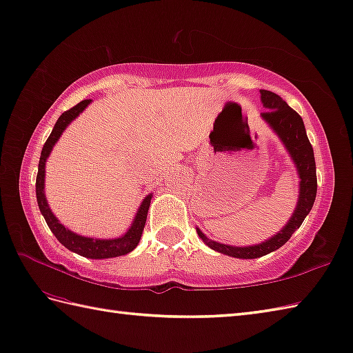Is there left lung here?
<instances>
[{
	"instance_id": "8db88e82",
	"label": "left lung",
	"mask_w": 353,
	"mask_h": 353,
	"mask_svg": "<svg viewBox=\"0 0 353 353\" xmlns=\"http://www.w3.org/2000/svg\"><path fill=\"white\" fill-rule=\"evenodd\" d=\"M261 102L265 110H268L261 114V119L277 135V139L283 145L294 168L297 170L299 196L296 208H294L291 218L288 219L282 230L263 242L254 243V245L236 247L212 241L210 237H207L196 227L198 236L203 239L207 247L218 251L221 254L236 259H257L270 254L272 251L285 245L290 241V237L296 233V230H299L300 225L303 224L305 218L314 205L315 195H317V174H315L314 149L306 135L303 120L292 108L288 106L282 97H279L274 92L261 90Z\"/></svg>"
}]
</instances>
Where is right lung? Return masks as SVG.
<instances>
[{"label": "right lung", "instance_id": "add662e5", "mask_svg": "<svg viewBox=\"0 0 353 353\" xmlns=\"http://www.w3.org/2000/svg\"><path fill=\"white\" fill-rule=\"evenodd\" d=\"M92 100H82L81 103H77L74 108L65 111L62 116L57 119L56 125L53 128L52 134L46 141L44 148H42L41 158H39V166H38V176H36V201H38L39 210L44 216L48 228L52 230V233L56 236V239L59 241L63 247L68 248L73 253L88 257V259H112L119 256H125L139 245L141 239L143 228L146 224L148 218V210L150 205V199H152V193H149L140 203L139 210H137L135 216L131 222V225L126 230V232L117 236V237H110V239H99V237H88L82 236L79 233H74L73 230L67 228L61 221L54 216V213L48 205V201L46 196V164L50 154L54 148V145L59 141L61 135L63 131L70 126L73 120H76L81 114L86 110Z\"/></svg>", "mask_w": 353, "mask_h": 353}]
</instances>
